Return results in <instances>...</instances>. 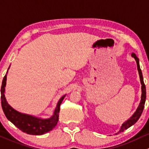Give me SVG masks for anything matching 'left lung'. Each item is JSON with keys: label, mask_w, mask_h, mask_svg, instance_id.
<instances>
[{"label": "left lung", "mask_w": 149, "mask_h": 149, "mask_svg": "<svg viewBox=\"0 0 149 149\" xmlns=\"http://www.w3.org/2000/svg\"><path fill=\"white\" fill-rule=\"evenodd\" d=\"M131 56L133 57L136 60V64H137V69L138 71H139V77H140V81H141V100H140V103H139V106H138L137 109L135 111V113H133V115L130 117V118H128V120L123 123L121 125L120 130L118 133H120V132H123L125 130L128 129V128L132 126L133 125H134L136 122H137L138 120L139 119V118L141 117V116L142 113H143V110L144 108V105H145V102H146V86L145 84H144L143 82V74H142V72L140 68V64H139V58L136 56V54L132 53L131 54ZM117 134V133H116Z\"/></svg>", "instance_id": "left-lung-1"}]
</instances>
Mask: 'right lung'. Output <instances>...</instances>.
Here are the masks:
<instances>
[{"mask_svg": "<svg viewBox=\"0 0 149 149\" xmlns=\"http://www.w3.org/2000/svg\"><path fill=\"white\" fill-rule=\"evenodd\" d=\"M9 68L8 69V71ZM7 71V73H8ZM7 73L3 77L1 86V105L4 114L13 124L24 133L30 135H42L52 131L57 124L59 120V113L60 110V105L65 97L66 95L62 96L57 102L52 116L49 118H41L31 115L18 112L12 108L8 103L5 96Z\"/></svg>", "mask_w": 149, "mask_h": 149, "instance_id": "1", "label": "right lung"}]
</instances>
